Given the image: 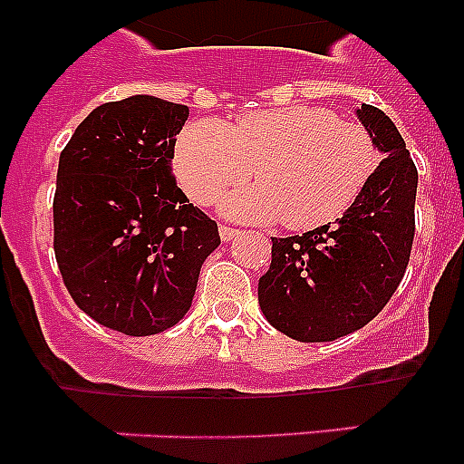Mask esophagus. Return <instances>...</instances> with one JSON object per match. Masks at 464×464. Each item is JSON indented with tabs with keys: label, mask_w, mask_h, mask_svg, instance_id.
<instances>
[{
	"label": "esophagus",
	"mask_w": 464,
	"mask_h": 464,
	"mask_svg": "<svg viewBox=\"0 0 464 464\" xmlns=\"http://www.w3.org/2000/svg\"><path fill=\"white\" fill-rule=\"evenodd\" d=\"M239 237V229L235 227H227V225H220V239L223 241H232Z\"/></svg>",
	"instance_id": "34e87169"
}]
</instances>
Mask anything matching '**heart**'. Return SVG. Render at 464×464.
Masks as SVG:
<instances>
[{
    "label": "heart",
    "mask_w": 464,
    "mask_h": 464,
    "mask_svg": "<svg viewBox=\"0 0 464 464\" xmlns=\"http://www.w3.org/2000/svg\"><path fill=\"white\" fill-rule=\"evenodd\" d=\"M379 162L364 127L323 106H283L244 113L232 127L216 118L188 122L176 139L174 165L183 190L211 204L225 188V216L251 223L283 220L315 229L342 218L370 183Z\"/></svg>",
    "instance_id": "obj_1"
}]
</instances>
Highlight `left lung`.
<instances>
[{
	"label": "left lung",
	"mask_w": 464,
	"mask_h": 464,
	"mask_svg": "<svg viewBox=\"0 0 464 464\" xmlns=\"http://www.w3.org/2000/svg\"><path fill=\"white\" fill-rule=\"evenodd\" d=\"M355 113L385 158L334 227L272 237V265L257 283L265 318L297 342H334L367 325L411 256L416 165L383 111L362 104Z\"/></svg>",
	"instance_id": "left-lung-1"
}]
</instances>
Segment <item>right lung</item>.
Returning a JSON list of instances; mask_svg holds the SVG:
<instances>
[{
    "label": "right lung",
    "mask_w": 464,
    "mask_h": 464,
    "mask_svg": "<svg viewBox=\"0 0 464 464\" xmlns=\"http://www.w3.org/2000/svg\"><path fill=\"white\" fill-rule=\"evenodd\" d=\"M188 106L132 94L90 111L60 153L55 257L69 295L130 337L188 314L218 225L176 186L171 160Z\"/></svg>",
    "instance_id": "add662e5"
}]
</instances>
